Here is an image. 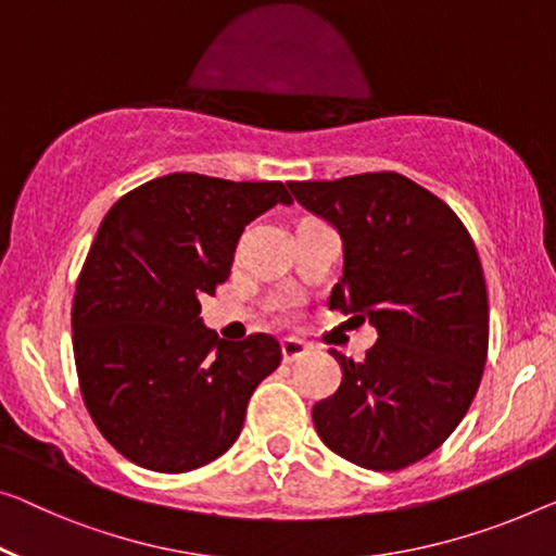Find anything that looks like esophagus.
<instances>
[{
	"label": "esophagus",
	"mask_w": 556,
	"mask_h": 556,
	"mask_svg": "<svg viewBox=\"0 0 556 556\" xmlns=\"http://www.w3.org/2000/svg\"><path fill=\"white\" fill-rule=\"evenodd\" d=\"M306 350H309V346H306L302 339L289 337V339H285V342H281V357H285V362H294V359L304 357Z\"/></svg>",
	"instance_id": "34e87169"
}]
</instances>
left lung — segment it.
<instances>
[{
	"label": "left lung",
	"instance_id": "left-lung-1",
	"mask_svg": "<svg viewBox=\"0 0 556 556\" xmlns=\"http://www.w3.org/2000/svg\"><path fill=\"white\" fill-rule=\"evenodd\" d=\"M287 187L342 237L329 309L379 334L362 362L329 350L342 384L314 404L317 434L364 469L409 467L457 429L482 382L490 302L477 247L442 199L396 172Z\"/></svg>",
	"mask_w": 556,
	"mask_h": 556
}]
</instances>
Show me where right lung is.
Returning <instances> with one entry per match:
<instances>
[{
    "label": "right lung",
    "instance_id": "1",
    "mask_svg": "<svg viewBox=\"0 0 556 556\" xmlns=\"http://www.w3.org/2000/svg\"><path fill=\"white\" fill-rule=\"evenodd\" d=\"M275 204H292L281 181L174 172L99 225L74 292V362L89 417L139 467L179 475L222 457L279 367L275 337L227 342L199 317L244 227Z\"/></svg>",
    "mask_w": 556,
    "mask_h": 556
}]
</instances>
